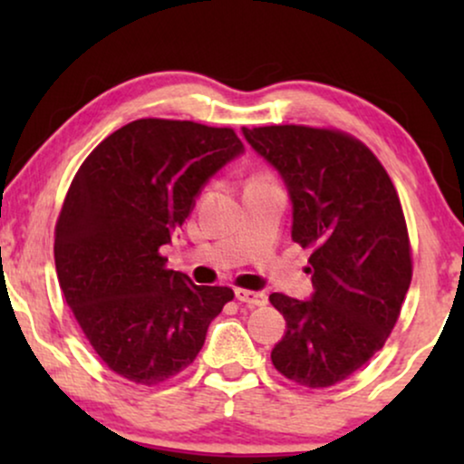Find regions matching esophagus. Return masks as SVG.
I'll return each mask as SVG.
<instances>
[{"mask_svg":"<svg viewBox=\"0 0 464 464\" xmlns=\"http://www.w3.org/2000/svg\"><path fill=\"white\" fill-rule=\"evenodd\" d=\"M237 300L243 302V304H249V306H266V302H268V295L262 294V291L237 289Z\"/></svg>","mask_w":464,"mask_h":464,"instance_id":"obj_1","label":"esophagus"}]
</instances>
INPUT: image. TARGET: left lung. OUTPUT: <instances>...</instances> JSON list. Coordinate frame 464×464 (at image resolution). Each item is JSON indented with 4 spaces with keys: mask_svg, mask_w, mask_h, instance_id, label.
Segmentation results:
<instances>
[{
    "mask_svg": "<svg viewBox=\"0 0 464 464\" xmlns=\"http://www.w3.org/2000/svg\"><path fill=\"white\" fill-rule=\"evenodd\" d=\"M285 179L294 202L291 238L310 249L314 294H272L287 321L272 365L291 382L327 389L384 346L411 283L403 208L373 151L348 132L278 124L243 129Z\"/></svg>",
    "mask_w": 464,
    "mask_h": 464,
    "instance_id": "8db88e82",
    "label": "left lung"
}]
</instances>
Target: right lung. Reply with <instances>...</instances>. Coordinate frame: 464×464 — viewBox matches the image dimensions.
Segmentation results:
<instances>
[{
  "mask_svg": "<svg viewBox=\"0 0 464 464\" xmlns=\"http://www.w3.org/2000/svg\"><path fill=\"white\" fill-rule=\"evenodd\" d=\"M243 151L232 129L141 118L94 148L54 227L56 276L101 361L130 382H167L198 357L230 287L194 285L160 246L208 177Z\"/></svg>",
  "mask_w": 464,
  "mask_h": 464,
  "instance_id": "add662e5",
  "label": "right lung"
}]
</instances>
